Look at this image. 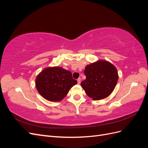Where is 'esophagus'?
<instances>
[{
    "label": "esophagus",
    "mask_w": 148,
    "mask_h": 148,
    "mask_svg": "<svg viewBox=\"0 0 148 148\" xmlns=\"http://www.w3.org/2000/svg\"><path fill=\"white\" fill-rule=\"evenodd\" d=\"M77 82H78V84H79L80 83H81V78H79L77 79Z\"/></svg>",
    "instance_id": "esophagus-1"
}]
</instances>
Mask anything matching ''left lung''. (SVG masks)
Masks as SVG:
<instances>
[{
    "mask_svg": "<svg viewBox=\"0 0 148 148\" xmlns=\"http://www.w3.org/2000/svg\"><path fill=\"white\" fill-rule=\"evenodd\" d=\"M84 73L86 78L81 86L86 95L94 100H101L112 92L118 82L115 66L106 60H99L88 65Z\"/></svg>",
    "mask_w": 148,
    "mask_h": 148,
    "instance_id": "obj_1",
    "label": "left lung"
}]
</instances>
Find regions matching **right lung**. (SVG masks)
I'll use <instances>...</instances> for the list:
<instances>
[{
	"label": "right lung",
	"mask_w": 148,
	"mask_h": 148,
	"mask_svg": "<svg viewBox=\"0 0 148 148\" xmlns=\"http://www.w3.org/2000/svg\"><path fill=\"white\" fill-rule=\"evenodd\" d=\"M77 84L70 71L60 66L44 69L36 78V87L44 98L50 101L63 99L70 88Z\"/></svg>",
	"instance_id": "right-lung-1"
}]
</instances>
